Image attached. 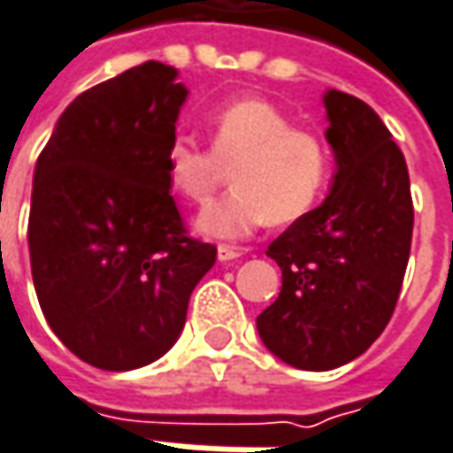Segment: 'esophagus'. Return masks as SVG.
Instances as JSON below:
<instances>
[{
  "label": "esophagus",
  "mask_w": 453,
  "mask_h": 453,
  "mask_svg": "<svg viewBox=\"0 0 453 453\" xmlns=\"http://www.w3.org/2000/svg\"><path fill=\"white\" fill-rule=\"evenodd\" d=\"M244 254V250H239V247H226V244H221L217 250L219 262H232V259H239Z\"/></svg>",
  "instance_id": "esophagus-1"
}]
</instances>
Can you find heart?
<instances>
[{
  "label": "heart",
  "instance_id": "obj_1",
  "mask_svg": "<svg viewBox=\"0 0 453 453\" xmlns=\"http://www.w3.org/2000/svg\"><path fill=\"white\" fill-rule=\"evenodd\" d=\"M211 149L173 138L165 149V179L183 199L203 203L232 165V188L211 201L196 232L236 242L267 221H292L318 201L327 181V150L318 135L292 128L285 111L259 96L236 97L206 115Z\"/></svg>",
  "mask_w": 453,
  "mask_h": 453
}]
</instances>
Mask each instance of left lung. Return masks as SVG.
Instances as JSON below:
<instances>
[{
  "label": "left lung",
  "instance_id": "left-lung-1",
  "mask_svg": "<svg viewBox=\"0 0 453 453\" xmlns=\"http://www.w3.org/2000/svg\"><path fill=\"white\" fill-rule=\"evenodd\" d=\"M330 194L270 244L280 297L257 318L265 348L303 371H333L386 330L406 274L413 203L406 158L371 105L325 90Z\"/></svg>",
  "mask_w": 453,
  "mask_h": 453
}]
</instances>
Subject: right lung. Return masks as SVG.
Instances as JSON below:
<instances>
[{"instance_id": "add662e5", "label": "right lung", "mask_w": 453, "mask_h": 453, "mask_svg": "<svg viewBox=\"0 0 453 453\" xmlns=\"http://www.w3.org/2000/svg\"><path fill=\"white\" fill-rule=\"evenodd\" d=\"M186 97L176 67H131L65 108L35 165V292L65 348L103 371L171 350L217 262L214 244L186 236L165 179Z\"/></svg>"}]
</instances>
